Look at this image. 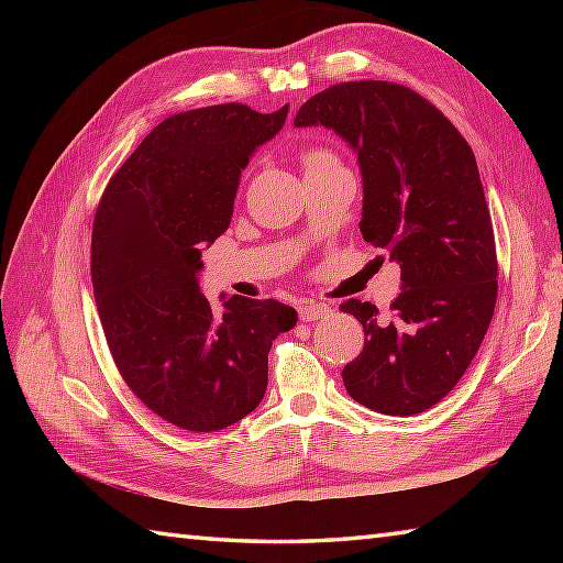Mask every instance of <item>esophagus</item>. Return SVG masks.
Returning <instances> with one entry per match:
<instances>
[{
	"label": "esophagus",
	"mask_w": 563,
	"mask_h": 563,
	"mask_svg": "<svg viewBox=\"0 0 563 563\" xmlns=\"http://www.w3.org/2000/svg\"><path fill=\"white\" fill-rule=\"evenodd\" d=\"M297 314H300L302 321H317V319H327L331 314V307L329 305H321V302H302L297 307Z\"/></svg>",
	"instance_id": "esophagus-1"
}]
</instances>
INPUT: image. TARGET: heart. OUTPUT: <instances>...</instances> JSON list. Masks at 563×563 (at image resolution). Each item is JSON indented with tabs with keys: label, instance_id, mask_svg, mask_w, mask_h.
Wrapping results in <instances>:
<instances>
[{
	"label": "heart",
	"instance_id": "obj_1",
	"mask_svg": "<svg viewBox=\"0 0 563 563\" xmlns=\"http://www.w3.org/2000/svg\"><path fill=\"white\" fill-rule=\"evenodd\" d=\"M302 164L305 172L307 169H317V166H329V164H339V159L333 157V152L321 150V147H312L302 154Z\"/></svg>",
	"mask_w": 563,
	"mask_h": 563
}]
</instances>
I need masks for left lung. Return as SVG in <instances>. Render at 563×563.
Segmentation results:
<instances>
[{
  "label": "left lung",
  "mask_w": 563,
  "mask_h": 563,
  "mask_svg": "<svg viewBox=\"0 0 563 563\" xmlns=\"http://www.w3.org/2000/svg\"><path fill=\"white\" fill-rule=\"evenodd\" d=\"M297 128L324 125L357 154L361 232L401 268L379 314L345 300L365 345L343 367L351 397L387 416L423 413L448 397L492 324L498 261L474 152L433 103L404 84L341 81L302 103Z\"/></svg>",
  "instance_id": "1"
}]
</instances>
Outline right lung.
I'll return each mask as SVG.
<instances>
[{"mask_svg": "<svg viewBox=\"0 0 563 563\" xmlns=\"http://www.w3.org/2000/svg\"><path fill=\"white\" fill-rule=\"evenodd\" d=\"M275 113L220 103L166 118L106 186L91 232V283L113 363L164 421L212 433L242 421L268 387V351L292 307L200 292L202 246L232 220L239 176L280 133Z\"/></svg>", "mask_w": 563, "mask_h": 563, "instance_id": "obj_1", "label": "right lung"}]
</instances>
